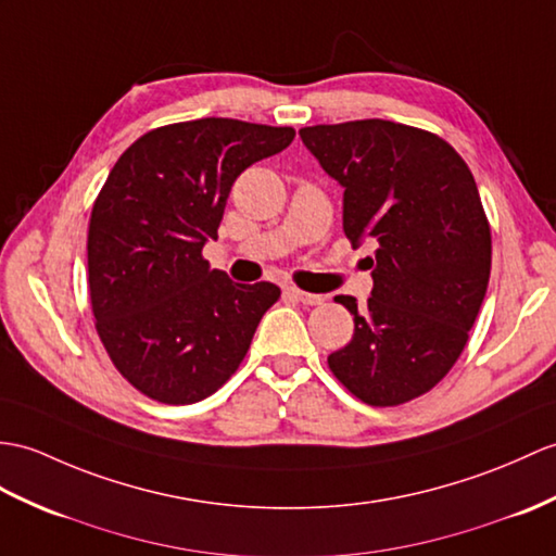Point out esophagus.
I'll list each match as a JSON object with an SVG mask.
<instances>
[{"instance_id":"1","label":"esophagus","mask_w":556,"mask_h":556,"mask_svg":"<svg viewBox=\"0 0 556 556\" xmlns=\"http://www.w3.org/2000/svg\"><path fill=\"white\" fill-rule=\"evenodd\" d=\"M283 293H287L291 301H299L303 305H319L321 301H325V295L307 293V291H301V289H295V287H287V289H283Z\"/></svg>"}]
</instances>
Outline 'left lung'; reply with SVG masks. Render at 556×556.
Instances as JSON below:
<instances>
[{
    "label": "left lung",
    "mask_w": 556,
    "mask_h": 556,
    "mask_svg": "<svg viewBox=\"0 0 556 556\" xmlns=\"http://www.w3.org/2000/svg\"><path fill=\"white\" fill-rule=\"evenodd\" d=\"M299 135L343 187L345 237L374 247L367 305L337 295L355 333L329 369L367 405H403L453 369L485 299L493 247L473 175L445 139L391 121Z\"/></svg>",
    "instance_id": "obj_1"
}]
</instances>
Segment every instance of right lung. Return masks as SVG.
<instances>
[{
    "mask_svg": "<svg viewBox=\"0 0 556 556\" xmlns=\"http://www.w3.org/2000/svg\"><path fill=\"white\" fill-rule=\"evenodd\" d=\"M293 137L231 118L175 123L139 137L109 173L89 217V299L111 363L151 400L215 393L277 303L275 283H235L201 251L235 179Z\"/></svg>",
    "mask_w": 556,
    "mask_h": 556,
    "instance_id": "obj_1",
    "label": "right lung"
}]
</instances>
